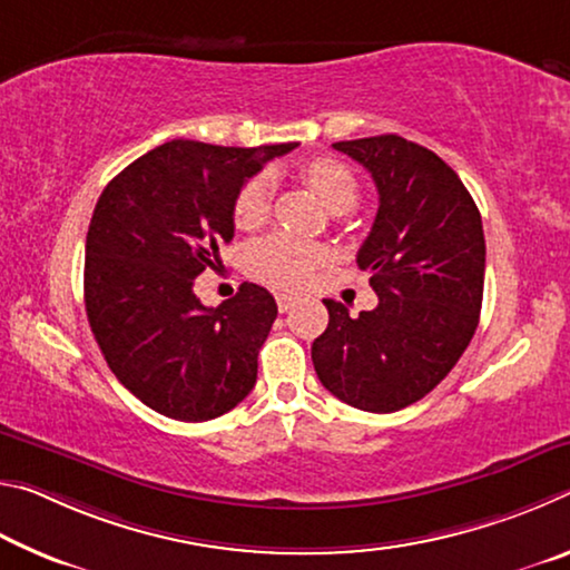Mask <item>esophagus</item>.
<instances>
[{
    "instance_id": "obj_1",
    "label": "esophagus",
    "mask_w": 570,
    "mask_h": 570,
    "mask_svg": "<svg viewBox=\"0 0 570 570\" xmlns=\"http://www.w3.org/2000/svg\"><path fill=\"white\" fill-rule=\"evenodd\" d=\"M294 302H296V296H292V294H276V304H278V312H288V308L294 306Z\"/></svg>"
}]
</instances>
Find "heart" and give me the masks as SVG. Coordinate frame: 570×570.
I'll return each mask as SVG.
<instances>
[{"instance_id":"obj_1","label":"heart","mask_w":570,"mask_h":570,"mask_svg":"<svg viewBox=\"0 0 570 570\" xmlns=\"http://www.w3.org/2000/svg\"><path fill=\"white\" fill-rule=\"evenodd\" d=\"M302 178L330 214H346L360 200V183L344 163L334 158L306 160ZM274 208V173L262 170L238 188L234 200V224L240 230L262 228ZM326 262L324 246L288 234H274L256 240L246 254L248 274L276 288L304 286Z\"/></svg>"}]
</instances>
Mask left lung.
Instances as JSON below:
<instances>
[{
    "mask_svg": "<svg viewBox=\"0 0 570 570\" xmlns=\"http://www.w3.org/2000/svg\"><path fill=\"white\" fill-rule=\"evenodd\" d=\"M372 173L380 208L356 264L380 296L350 314L324 298L330 326L312 362L334 397L364 412H397L448 377L478 330L485 236L475 200L435 153L400 135L334 142Z\"/></svg>",
    "mask_w": 570,
    "mask_h": 570,
    "instance_id": "left-lung-1",
    "label": "left lung"
}]
</instances>
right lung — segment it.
I'll return each instance as SVG.
<instances>
[{
  "instance_id": "obj_1",
  "label": "right lung",
  "mask_w": 570,
  "mask_h": 570,
  "mask_svg": "<svg viewBox=\"0 0 570 570\" xmlns=\"http://www.w3.org/2000/svg\"><path fill=\"white\" fill-rule=\"evenodd\" d=\"M296 146L170 140L105 186L85 240V308L112 374L150 410L206 422L254 390L274 296L246 282L208 308L193 284L234 238L238 188Z\"/></svg>"
}]
</instances>
